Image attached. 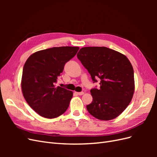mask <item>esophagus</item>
I'll return each instance as SVG.
<instances>
[{"instance_id":"1","label":"esophagus","mask_w":157,"mask_h":157,"mask_svg":"<svg viewBox=\"0 0 157 157\" xmlns=\"http://www.w3.org/2000/svg\"><path fill=\"white\" fill-rule=\"evenodd\" d=\"M75 93L77 94V95H79V96H82V95H83V94H84V92H76Z\"/></svg>"}]
</instances>
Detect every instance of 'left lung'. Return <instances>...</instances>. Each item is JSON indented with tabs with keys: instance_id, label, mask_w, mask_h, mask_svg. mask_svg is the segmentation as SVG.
I'll return each instance as SVG.
<instances>
[{
	"instance_id": "obj_1",
	"label": "left lung",
	"mask_w": 157,
	"mask_h": 157,
	"mask_svg": "<svg viewBox=\"0 0 157 157\" xmlns=\"http://www.w3.org/2000/svg\"><path fill=\"white\" fill-rule=\"evenodd\" d=\"M78 59L91 75L94 82L99 78L100 88L90 90L92 102L86 105L90 115L101 121L119 116L134 95V69L126 56L107 47H84Z\"/></svg>"
}]
</instances>
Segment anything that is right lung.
<instances>
[{
  "label": "right lung",
  "mask_w": 157,
  "mask_h": 157,
  "mask_svg": "<svg viewBox=\"0 0 157 157\" xmlns=\"http://www.w3.org/2000/svg\"><path fill=\"white\" fill-rule=\"evenodd\" d=\"M78 47L61 46L31 54L23 69L21 90L29 105L42 117L56 118L67 110L73 92L55 83L65 64L77 54Z\"/></svg>",
  "instance_id": "right-lung-1"
}]
</instances>
